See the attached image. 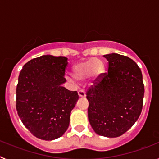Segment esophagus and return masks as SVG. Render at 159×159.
I'll list each match as a JSON object with an SVG mask.
<instances>
[{
    "label": "esophagus",
    "instance_id": "esophagus-1",
    "mask_svg": "<svg viewBox=\"0 0 159 159\" xmlns=\"http://www.w3.org/2000/svg\"><path fill=\"white\" fill-rule=\"evenodd\" d=\"M78 95H79V96L81 97V98H84V97L86 96V94H85V92H84V90H83V89L79 90Z\"/></svg>",
    "mask_w": 159,
    "mask_h": 159
}]
</instances>
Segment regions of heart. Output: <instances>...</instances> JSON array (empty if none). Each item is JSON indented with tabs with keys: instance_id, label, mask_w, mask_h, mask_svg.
I'll list each match as a JSON object with an SVG mask.
<instances>
[{
	"instance_id": "b5f03b06",
	"label": "heart",
	"mask_w": 159,
	"mask_h": 159,
	"mask_svg": "<svg viewBox=\"0 0 159 159\" xmlns=\"http://www.w3.org/2000/svg\"><path fill=\"white\" fill-rule=\"evenodd\" d=\"M102 62L99 59L91 58L87 61L79 63L73 67V76L77 80H82L92 75L94 76L99 75L102 71ZM70 81H73L72 79L67 77Z\"/></svg>"
}]
</instances>
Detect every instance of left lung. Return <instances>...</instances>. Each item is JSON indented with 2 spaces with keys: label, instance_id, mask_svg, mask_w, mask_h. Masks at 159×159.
Here are the masks:
<instances>
[{
  "label": "left lung",
  "instance_id": "left-lung-1",
  "mask_svg": "<svg viewBox=\"0 0 159 159\" xmlns=\"http://www.w3.org/2000/svg\"><path fill=\"white\" fill-rule=\"evenodd\" d=\"M107 72L87 91L88 119L99 135L116 138L127 132L142 112L144 84L139 67L123 55H104Z\"/></svg>",
  "mask_w": 159,
  "mask_h": 159
}]
</instances>
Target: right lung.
<instances>
[{"instance_id": "obj_1", "label": "right lung", "mask_w": 159, "mask_h": 159, "mask_svg": "<svg viewBox=\"0 0 159 159\" xmlns=\"http://www.w3.org/2000/svg\"><path fill=\"white\" fill-rule=\"evenodd\" d=\"M67 65L64 57L42 56L24 65L16 86V111L25 127L43 140L61 137L79 95L62 84Z\"/></svg>"}]
</instances>
